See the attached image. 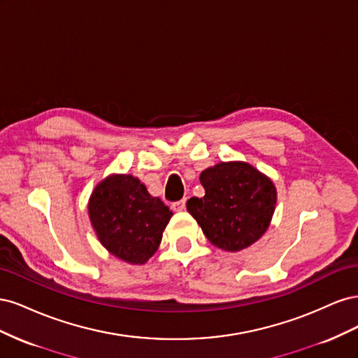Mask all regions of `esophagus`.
Segmentation results:
<instances>
[{"label":"esophagus","mask_w":358,"mask_h":358,"mask_svg":"<svg viewBox=\"0 0 358 358\" xmlns=\"http://www.w3.org/2000/svg\"><path fill=\"white\" fill-rule=\"evenodd\" d=\"M185 200H179V201H175L171 204V208H173V210H176V212H180V210H183L185 209Z\"/></svg>","instance_id":"obj_1"}]
</instances>
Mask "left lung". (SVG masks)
Instances as JSON below:
<instances>
[{"mask_svg": "<svg viewBox=\"0 0 358 358\" xmlns=\"http://www.w3.org/2000/svg\"><path fill=\"white\" fill-rule=\"evenodd\" d=\"M201 199L187 209L208 241L227 252H239L267 231L276 208V187L264 173L245 161H221L201 171Z\"/></svg>", "mask_w": 358, "mask_h": 358, "instance_id": "obj_1", "label": "left lung"}]
</instances>
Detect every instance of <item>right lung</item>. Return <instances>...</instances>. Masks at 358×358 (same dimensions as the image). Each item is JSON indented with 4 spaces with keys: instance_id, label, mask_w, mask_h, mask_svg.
<instances>
[{
    "instance_id": "obj_1",
    "label": "right lung",
    "mask_w": 358,
    "mask_h": 358,
    "mask_svg": "<svg viewBox=\"0 0 358 358\" xmlns=\"http://www.w3.org/2000/svg\"><path fill=\"white\" fill-rule=\"evenodd\" d=\"M88 215L100 243L129 264H145L157 251L173 212L133 175L112 173L96 183Z\"/></svg>"
}]
</instances>
